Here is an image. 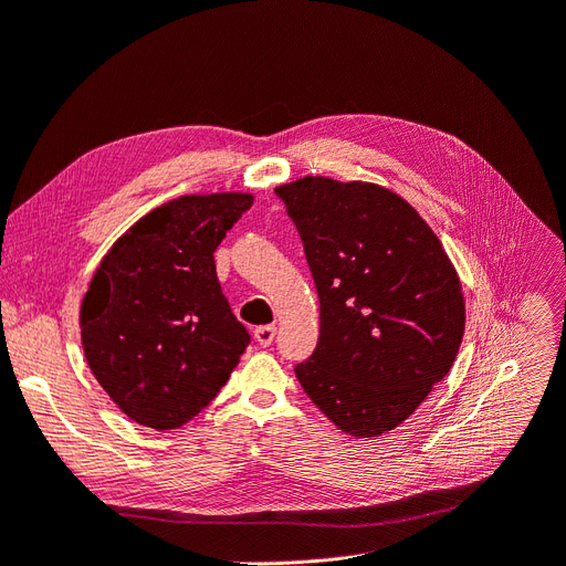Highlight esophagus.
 Here are the masks:
<instances>
[{"label":"esophagus","mask_w":566,"mask_h":566,"mask_svg":"<svg viewBox=\"0 0 566 566\" xmlns=\"http://www.w3.org/2000/svg\"><path fill=\"white\" fill-rule=\"evenodd\" d=\"M275 333H277L275 326H256L254 328V338H256V343L261 347H268V345H272V340H275Z\"/></svg>","instance_id":"34e87169"}]
</instances>
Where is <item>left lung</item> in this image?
<instances>
[{
    "instance_id": "8db88e82",
    "label": "left lung",
    "mask_w": 566,
    "mask_h": 566,
    "mask_svg": "<svg viewBox=\"0 0 566 566\" xmlns=\"http://www.w3.org/2000/svg\"><path fill=\"white\" fill-rule=\"evenodd\" d=\"M315 277L322 333L294 370L345 433L399 427L450 373L462 284L427 221L389 188L305 177L280 186Z\"/></svg>"
}]
</instances>
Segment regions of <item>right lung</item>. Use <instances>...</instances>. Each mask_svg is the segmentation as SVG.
Masks as SVG:
<instances>
[{
  "label": "right lung",
  "mask_w": 566,
  "mask_h": 566,
  "mask_svg": "<svg viewBox=\"0 0 566 566\" xmlns=\"http://www.w3.org/2000/svg\"><path fill=\"white\" fill-rule=\"evenodd\" d=\"M254 198L184 196L139 219L102 259L81 343L130 420L179 429L202 412L251 343L223 296L214 251Z\"/></svg>",
  "instance_id": "add662e5"
}]
</instances>
